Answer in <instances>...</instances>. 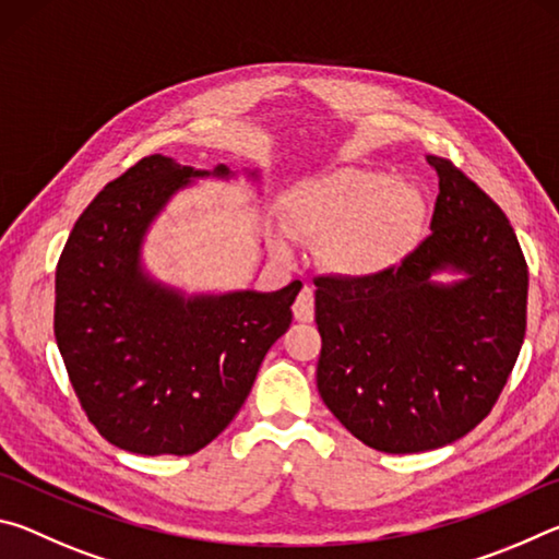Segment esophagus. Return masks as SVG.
I'll return each mask as SVG.
<instances>
[{
  "instance_id": "1",
  "label": "esophagus",
  "mask_w": 559,
  "mask_h": 559,
  "mask_svg": "<svg viewBox=\"0 0 559 559\" xmlns=\"http://www.w3.org/2000/svg\"><path fill=\"white\" fill-rule=\"evenodd\" d=\"M293 318L298 320V323H310V320L316 318V298H313V288L306 286L300 293L296 302H293Z\"/></svg>"
}]
</instances>
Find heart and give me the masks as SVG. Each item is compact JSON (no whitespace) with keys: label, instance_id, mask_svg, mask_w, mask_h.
Listing matches in <instances>:
<instances>
[{"label":"heart","instance_id":"obj_1","mask_svg":"<svg viewBox=\"0 0 559 559\" xmlns=\"http://www.w3.org/2000/svg\"><path fill=\"white\" fill-rule=\"evenodd\" d=\"M290 231L325 241L328 266L347 278H374L409 257L427 219V197L384 169L340 167L308 177L286 200Z\"/></svg>","mask_w":559,"mask_h":559}]
</instances>
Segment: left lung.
Instances as JSON below:
<instances>
[{
  "instance_id": "8db88e82",
  "label": "left lung",
  "mask_w": 559,
  "mask_h": 559,
  "mask_svg": "<svg viewBox=\"0 0 559 559\" xmlns=\"http://www.w3.org/2000/svg\"><path fill=\"white\" fill-rule=\"evenodd\" d=\"M431 234L374 278H318V392L370 449H441L478 427L525 337L527 263L503 210L449 159Z\"/></svg>"
}]
</instances>
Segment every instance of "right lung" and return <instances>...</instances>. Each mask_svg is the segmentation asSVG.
Instances as JSON below:
<instances>
[{
    "mask_svg": "<svg viewBox=\"0 0 559 559\" xmlns=\"http://www.w3.org/2000/svg\"><path fill=\"white\" fill-rule=\"evenodd\" d=\"M259 169H194L143 157L79 216L56 266L53 333L88 419L112 447L189 456L229 427L271 345L290 325L302 283L261 293L194 290L145 266L159 214L200 179Z\"/></svg>",
    "mask_w": 559,
    "mask_h": 559,
    "instance_id": "right-lung-1",
    "label": "right lung"
}]
</instances>
